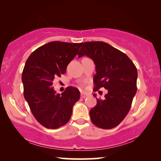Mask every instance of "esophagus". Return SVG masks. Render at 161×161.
Listing matches in <instances>:
<instances>
[{"instance_id":"1","label":"esophagus","mask_w":161,"mask_h":161,"mask_svg":"<svg viewBox=\"0 0 161 161\" xmlns=\"http://www.w3.org/2000/svg\"><path fill=\"white\" fill-rule=\"evenodd\" d=\"M87 96H88V94L84 93V92H82V93H81V98H85Z\"/></svg>"}]
</instances>
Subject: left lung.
Masks as SVG:
<instances>
[{
	"label": "left lung",
	"instance_id": "8db88e82",
	"mask_svg": "<svg viewBox=\"0 0 161 161\" xmlns=\"http://www.w3.org/2000/svg\"><path fill=\"white\" fill-rule=\"evenodd\" d=\"M81 45L78 58L86 55L96 65L94 91L101 87L108 90L105 99H97V105L89 111L91 120L101 129H113L123 121L131 107L137 91V69L126 54L108 43L94 41ZM93 96L96 97V94Z\"/></svg>",
	"mask_w": 161,
	"mask_h": 161
}]
</instances>
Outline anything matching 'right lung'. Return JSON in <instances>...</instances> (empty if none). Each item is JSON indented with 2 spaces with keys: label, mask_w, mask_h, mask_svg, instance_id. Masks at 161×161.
Returning <instances> with one entry per match:
<instances>
[{
  "label": "right lung",
  "mask_w": 161,
  "mask_h": 161,
  "mask_svg": "<svg viewBox=\"0 0 161 161\" xmlns=\"http://www.w3.org/2000/svg\"><path fill=\"white\" fill-rule=\"evenodd\" d=\"M81 43L53 41L41 46L27 59L22 74L24 97L32 114L47 129H58L69 121L75 103L80 98L79 89L68 86L57 94L54 78L66 72Z\"/></svg>",
  "instance_id": "1"
}]
</instances>
